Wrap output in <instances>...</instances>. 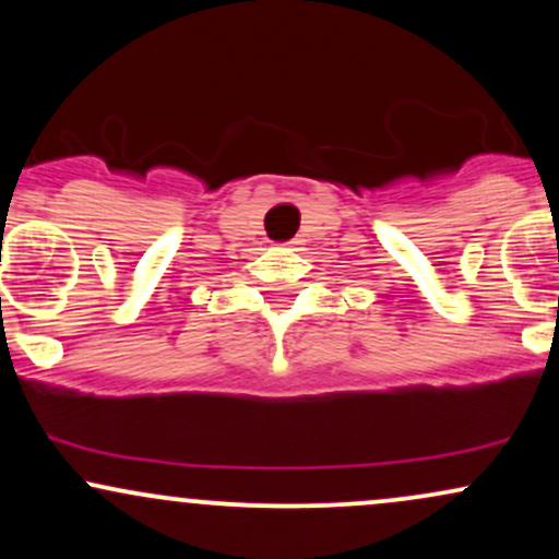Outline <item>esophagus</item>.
Masks as SVG:
<instances>
[{
	"mask_svg": "<svg viewBox=\"0 0 559 559\" xmlns=\"http://www.w3.org/2000/svg\"><path fill=\"white\" fill-rule=\"evenodd\" d=\"M294 243H297V241H288V247H294Z\"/></svg>",
	"mask_w": 559,
	"mask_h": 559,
	"instance_id": "1",
	"label": "esophagus"
}]
</instances>
